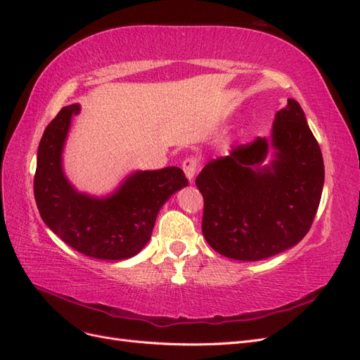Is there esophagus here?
Returning <instances> with one entry per match:
<instances>
[{"instance_id":"34e87169","label":"esophagus","mask_w":360,"mask_h":360,"mask_svg":"<svg viewBox=\"0 0 360 360\" xmlns=\"http://www.w3.org/2000/svg\"><path fill=\"white\" fill-rule=\"evenodd\" d=\"M182 170L186 173V176L190 179V182H193L194 174H196L198 170V160L194 157H188L182 161Z\"/></svg>"}]
</instances>
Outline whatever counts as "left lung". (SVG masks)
I'll return each instance as SVG.
<instances>
[{"instance_id": "left-lung-1", "label": "left lung", "mask_w": 360, "mask_h": 360, "mask_svg": "<svg viewBox=\"0 0 360 360\" xmlns=\"http://www.w3.org/2000/svg\"><path fill=\"white\" fill-rule=\"evenodd\" d=\"M270 147L275 160L262 167ZM323 184L321 149L300 104L288 99L276 112L270 140L258 137L233 148L199 173L203 237L226 258H270L302 241L311 229Z\"/></svg>"}]
</instances>
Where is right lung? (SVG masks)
<instances>
[{"label": "right lung", "instance_id": "obj_1", "mask_svg": "<svg viewBox=\"0 0 360 360\" xmlns=\"http://www.w3.org/2000/svg\"><path fill=\"white\" fill-rule=\"evenodd\" d=\"M78 112V104L61 108L40 139L34 174L40 217L79 253L95 259H128L145 248L158 211L188 181L179 167H164L132 173L107 198L78 193L61 166L70 120Z\"/></svg>", "mask_w": 360, "mask_h": 360}]
</instances>
